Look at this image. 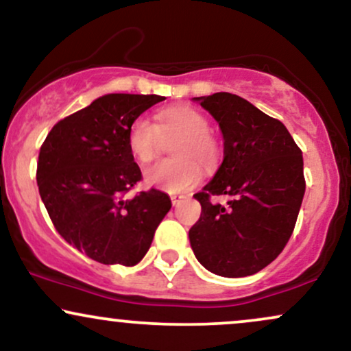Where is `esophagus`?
Wrapping results in <instances>:
<instances>
[{
    "label": "esophagus",
    "mask_w": 351,
    "mask_h": 351,
    "mask_svg": "<svg viewBox=\"0 0 351 351\" xmlns=\"http://www.w3.org/2000/svg\"><path fill=\"white\" fill-rule=\"evenodd\" d=\"M183 199H184L183 195H171V204H173V206L180 204Z\"/></svg>",
    "instance_id": "esophagus-1"
}]
</instances>
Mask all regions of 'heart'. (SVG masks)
I'll list each match as a JSON object with an SVG mask.
<instances>
[{
    "instance_id": "1",
    "label": "heart",
    "mask_w": 351,
    "mask_h": 351,
    "mask_svg": "<svg viewBox=\"0 0 351 351\" xmlns=\"http://www.w3.org/2000/svg\"><path fill=\"white\" fill-rule=\"evenodd\" d=\"M211 122L203 112L189 106H173L156 114V123L138 117L128 128L127 142L132 155L140 163H150L162 152L165 140L173 143L176 158L145 168L143 180L148 186L168 193L186 191L201 180V168L215 167L221 147L211 134Z\"/></svg>"
}]
</instances>
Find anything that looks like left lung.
Wrapping results in <instances>:
<instances>
[{"mask_svg": "<svg viewBox=\"0 0 351 351\" xmlns=\"http://www.w3.org/2000/svg\"><path fill=\"white\" fill-rule=\"evenodd\" d=\"M196 100L219 123L224 160L195 195L201 216L189 243L209 272L252 276L279 256L295 228L305 193L302 150L280 120L239 95L217 92ZM223 194L233 198L226 208L210 201Z\"/></svg>", "mask_w": 351, "mask_h": 351, "instance_id": "1", "label": "left lung"}]
</instances>
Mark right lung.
<instances>
[{"label": "right lung", "instance_id": "right-lung-1", "mask_svg": "<svg viewBox=\"0 0 351 351\" xmlns=\"http://www.w3.org/2000/svg\"><path fill=\"white\" fill-rule=\"evenodd\" d=\"M162 95L107 94L59 120L41 145L39 195L56 231L100 264L135 265L170 211L167 193L123 195L142 180L128 148L132 122Z\"/></svg>", "mask_w": 351, "mask_h": 351}]
</instances>
